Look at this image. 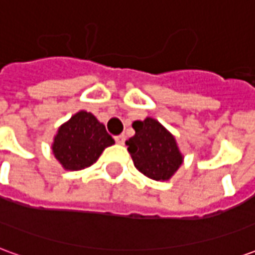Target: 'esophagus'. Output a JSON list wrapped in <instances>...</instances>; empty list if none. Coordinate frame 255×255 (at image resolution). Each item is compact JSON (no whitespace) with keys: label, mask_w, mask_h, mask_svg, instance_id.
Instances as JSON below:
<instances>
[{"label":"esophagus","mask_w":255,"mask_h":255,"mask_svg":"<svg viewBox=\"0 0 255 255\" xmlns=\"http://www.w3.org/2000/svg\"><path fill=\"white\" fill-rule=\"evenodd\" d=\"M115 140H116L119 144H124V142H126V136H124V135H117V136H115Z\"/></svg>","instance_id":"obj_1"}]
</instances>
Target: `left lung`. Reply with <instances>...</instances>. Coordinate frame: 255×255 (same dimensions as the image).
Wrapping results in <instances>:
<instances>
[{
	"instance_id": "obj_1",
	"label": "left lung",
	"mask_w": 255,
	"mask_h": 255,
	"mask_svg": "<svg viewBox=\"0 0 255 255\" xmlns=\"http://www.w3.org/2000/svg\"><path fill=\"white\" fill-rule=\"evenodd\" d=\"M132 127L135 135L126 143L136 169L153 180H168L183 162L175 138L150 117Z\"/></svg>"
}]
</instances>
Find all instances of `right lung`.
Returning a JSON list of instances; mask_svg holds the SVG:
<instances>
[{"label":"right lung","mask_w":255,"mask_h":255,"mask_svg":"<svg viewBox=\"0 0 255 255\" xmlns=\"http://www.w3.org/2000/svg\"><path fill=\"white\" fill-rule=\"evenodd\" d=\"M113 143L105 126L94 115L82 111L58 128L53 153L65 169L80 171L93 165L105 147Z\"/></svg>","instance_id":"obj_1"}]
</instances>
